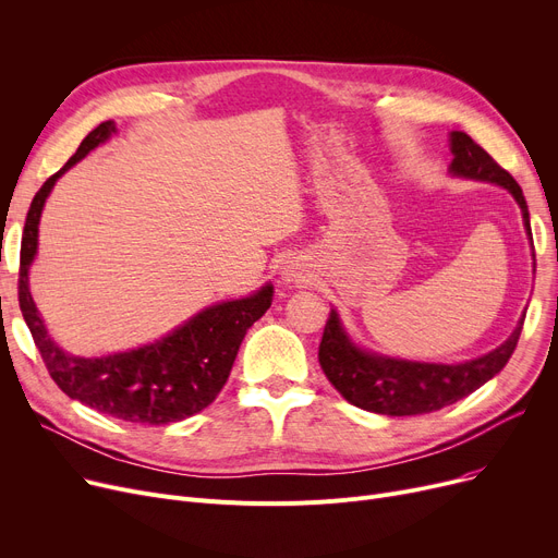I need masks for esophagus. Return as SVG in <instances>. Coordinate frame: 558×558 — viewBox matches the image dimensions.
<instances>
[{"instance_id":"34e87169","label":"esophagus","mask_w":558,"mask_h":558,"mask_svg":"<svg viewBox=\"0 0 558 558\" xmlns=\"http://www.w3.org/2000/svg\"><path fill=\"white\" fill-rule=\"evenodd\" d=\"M282 278H284V282H301V280H305V274L301 271L299 264H287L282 271Z\"/></svg>"}]
</instances>
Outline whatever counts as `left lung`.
Here are the masks:
<instances>
[{
  "label": "left lung",
  "mask_w": 558,
  "mask_h": 558,
  "mask_svg": "<svg viewBox=\"0 0 558 558\" xmlns=\"http://www.w3.org/2000/svg\"><path fill=\"white\" fill-rule=\"evenodd\" d=\"M450 144L454 156L450 171L454 175H463V179L507 187L520 205L526 234H532L530 210H526V201L513 175L497 165L471 135L454 131ZM522 320L524 316L520 318V326L513 330V335L484 357L465 364H421L364 353V350L350 343L337 312L332 310L326 320L324 337H320L318 364L332 387L350 404L366 409V412L387 416L429 414L477 391L495 373H500L507 366L518 345Z\"/></svg>",
  "instance_id": "1"
}]
</instances>
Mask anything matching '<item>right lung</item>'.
I'll return each mask as SVG.
<instances>
[{
	"instance_id": "add662e5",
	"label": "right lung",
	"mask_w": 558,
	"mask_h": 558,
	"mask_svg": "<svg viewBox=\"0 0 558 558\" xmlns=\"http://www.w3.org/2000/svg\"><path fill=\"white\" fill-rule=\"evenodd\" d=\"M114 133L112 122H101L85 135L76 154L45 181L28 208L22 248L17 299L28 330L40 350V357L53 383L72 400L97 409L112 418L142 425H167L198 414L223 389L232 362L246 330L271 307L274 287H262L257 294L228 301L198 312L179 330L165 339L142 345L131 353L85 360L63 353L38 316L36 303L28 291V267L38 248V223L45 198L56 179L76 165L95 146Z\"/></svg>"
}]
</instances>
